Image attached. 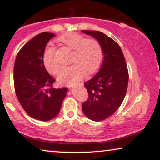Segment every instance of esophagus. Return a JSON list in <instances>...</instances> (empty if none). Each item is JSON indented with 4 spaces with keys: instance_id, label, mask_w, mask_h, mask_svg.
<instances>
[{
    "instance_id": "obj_1",
    "label": "esophagus",
    "mask_w": 160,
    "mask_h": 160,
    "mask_svg": "<svg viewBox=\"0 0 160 160\" xmlns=\"http://www.w3.org/2000/svg\"><path fill=\"white\" fill-rule=\"evenodd\" d=\"M78 85H79V86H82V82H80V83H79ZM68 86V87H71V86Z\"/></svg>"
}]
</instances>
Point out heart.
<instances>
[{"label":"heart","instance_id":"b5f03b06","mask_svg":"<svg viewBox=\"0 0 160 160\" xmlns=\"http://www.w3.org/2000/svg\"><path fill=\"white\" fill-rule=\"evenodd\" d=\"M57 40L73 50L70 58V64L72 65L62 71L58 78L60 83L72 85L80 81L84 74L90 75L98 71L103 59V49L98 40L74 32L60 36ZM43 58L46 68L51 74L59 73L62 65L56 57L55 48L47 47Z\"/></svg>","mask_w":160,"mask_h":160}]
</instances>
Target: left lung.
Listing matches in <instances>:
<instances>
[{"label":"left lung","mask_w":160,"mask_h":160,"mask_svg":"<svg viewBox=\"0 0 160 160\" xmlns=\"http://www.w3.org/2000/svg\"><path fill=\"white\" fill-rule=\"evenodd\" d=\"M100 42L104 58L96 74L84 83L87 100L82 104L83 113L94 121L105 120L115 113L127 91L128 71L122 49L117 42L98 31H82Z\"/></svg>","instance_id":"left-lung-1"}]
</instances>
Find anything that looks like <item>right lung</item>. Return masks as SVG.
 Masks as SVG:
<instances>
[{"instance_id":"right-lung-1","label":"right lung","mask_w":160,"mask_h":160,"mask_svg":"<svg viewBox=\"0 0 160 160\" xmlns=\"http://www.w3.org/2000/svg\"><path fill=\"white\" fill-rule=\"evenodd\" d=\"M55 36L43 32L29 40L16 56L13 69L16 97L24 111L35 120L48 121L59 113L68 89H55L56 80L47 71L43 52L47 43Z\"/></svg>"}]
</instances>
